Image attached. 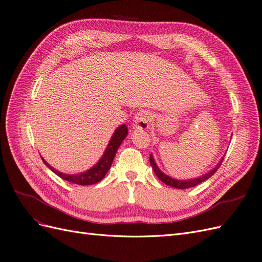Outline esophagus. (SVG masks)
Listing matches in <instances>:
<instances>
[{
  "label": "esophagus",
  "instance_id": "esophagus-1",
  "mask_svg": "<svg viewBox=\"0 0 262 262\" xmlns=\"http://www.w3.org/2000/svg\"><path fill=\"white\" fill-rule=\"evenodd\" d=\"M150 121H152V115L146 110H140L134 116L133 126L138 130H145L148 128Z\"/></svg>",
  "mask_w": 262,
  "mask_h": 262
}]
</instances>
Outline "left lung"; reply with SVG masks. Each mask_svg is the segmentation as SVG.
<instances>
[{"instance_id":"obj_1","label":"left lung","mask_w":262,"mask_h":262,"mask_svg":"<svg viewBox=\"0 0 262 262\" xmlns=\"http://www.w3.org/2000/svg\"><path fill=\"white\" fill-rule=\"evenodd\" d=\"M224 157H222V160L220 161V163L216 165V167H214L212 170H210L209 172L205 173V175L201 176V177H198V178H194V179H189V180H178V179H175V178H171L167 175H165V173L158 168V166L156 165L154 158H153V155L150 154L149 155V163H150V166H152V168L155 172V175L160 178L161 181H163L165 185L167 186H170V187H173V188H178V189H187V188H191V187H194L196 185L201 184V182L205 181L207 179H209L211 176H213L214 173H215V171L219 169V167L221 166L222 162H223Z\"/></svg>"}]
</instances>
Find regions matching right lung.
<instances>
[{"label": "right lung", "mask_w": 262, "mask_h": 262, "mask_svg": "<svg viewBox=\"0 0 262 262\" xmlns=\"http://www.w3.org/2000/svg\"><path fill=\"white\" fill-rule=\"evenodd\" d=\"M126 136H128V128H126V125L125 124L119 125L116 129L115 133L113 134L112 139H110L104 155L101 156L98 163L95 166H93L91 169L86 170L84 172H81V173H76V175H68V173H63L57 169H54L52 166H50L41 157L42 162L45 163L47 167L51 169L55 173V175H58L62 179L68 180L70 182H73V184L81 185V186H89V185L97 184V182H99L102 178L106 176V173L108 172L110 166H112V164H113V161H114L115 155L117 153L119 146L121 145L122 141L125 139Z\"/></svg>", "instance_id": "right-lung-1"}]
</instances>
